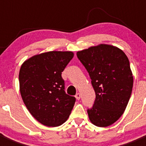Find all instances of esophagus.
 <instances>
[{
  "label": "esophagus",
  "mask_w": 146,
  "mask_h": 146,
  "mask_svg": "<svg viewBox=\"0 0 146 146\" xmlns=\"http://www.w3.org/2000/svg\"><path fill=\"white\" fill-rule=\"evenodd\" d=\"M75 97L77 100H80V97H81V94H80V93H77V94H76Z\"/></svg>",
  "instance_id": "34e87169"
}]
</instances>
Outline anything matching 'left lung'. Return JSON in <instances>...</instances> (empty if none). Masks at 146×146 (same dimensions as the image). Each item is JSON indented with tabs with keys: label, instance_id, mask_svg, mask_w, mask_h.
<instances>
[{
	"label": "left lung",
	"instance_id": "obj_1",
	"mask_svg": "<svg viewBox=\"0 0 146 146\" xmlns=\"http://www.w3.org/2000/svg\"><path fill=\"white\" fill-rule=\"evenodd\" d=\"M77 56L88 72L96 99L88 110L95 126L106 127L125 111L133 87V76L126 54L113 45L100 44L78 51Z\"/></svg>",
	"mask_w": 146,
	"mask_h": 146
}]
</instances>
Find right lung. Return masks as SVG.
Instances as JSON below:
<instances>
[{"mask_svg":"<svg viewBox=\"0 0 146 146\" xmlns=\"http://www.w3.org/2000/svg\"><path fill=\"white\" fill-rule=\"evenodd\" d=\"M74 57L71 51H50L27 59L19 73L23 102L32 116L47 126H60L69 117L75 98L64 91L62 72Z\"/></svg>","mask_w":146,"mask_h":146,"instance_id":"right-lung-1","label":"right lung"}]
</instances>
